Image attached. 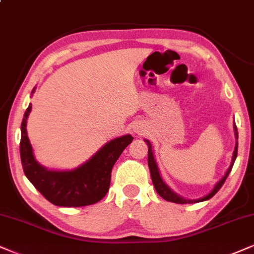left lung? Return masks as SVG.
I'll return each instance as SVG.
<instances>
[{"instance_id": "left-lung-1", "label": "left lung", "mask_w": 254, "mask_h": 254, "mask_svg": "<svg viewBox=\"0 0 254 254\" xmlns=\"http://www.w3.org/2000/svg\"><path fill=\"white\" fill-rule=\"evenodd\" d=\"M234 130H236V136H237V139H238V132H237V127H236V125H234ZM145 143L147 144V147H149V152H147V164H149V169H150V173H151V179H152L153 186H155L157 193H158L163 199H165V200L172 201V203H177V204L198 203V201H204V200H207V199L212 198L213 195L216 194L218 191H219V189L221 188V186H223L224 183H225L227 176H229V173L231 172V170H232V168H233L234 160H236V158H237V153H238V143H237L236 144V147H234V152H233V157H232V163H231L229 170H227V171H226L225 176H224V177L221 178L220 181L217 183L216 186H214V189L210 192V193H208L207 195H205L204 198L195 199V200H186V199L179 197V195L176 194L175 192L170 190L169 186L166 185L164 182H163L162 178H160L158 168H157V164H156L155 157H153L152 146H151V144H150L149 140L145 139Z\"/></svg>"}]
</instances>
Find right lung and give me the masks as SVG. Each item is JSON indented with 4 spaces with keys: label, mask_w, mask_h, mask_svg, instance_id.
I'll list each match as a JSON object with an SVG mask.
<instances>
[{
    "label": "right lung",
    "mask_w": 254,
    "mask_h": 254,
    "mask_svg": "<svg viewBox=\"0 0 254 254\" xmlns=\"http://www.w3.org/2000/svg\"><path fill=\"white\" fill-rule=\"evenodd\" d=\"M30 110L31 104H29L21 125L20 153L23 171L31 184L56 206H86L103 199L110 188L112 168L133 137L125 134L115 138L88 162L71 171H49L34 158L27 134V118Z\"/></svg>",
    "instance_id": "add662e5"
}]
</instances>
